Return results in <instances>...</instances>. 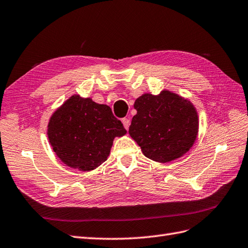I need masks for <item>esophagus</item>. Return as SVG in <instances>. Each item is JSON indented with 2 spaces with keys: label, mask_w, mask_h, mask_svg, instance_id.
I'll return each instance as SVG.
<instances>
[{
  "label": "esophagus",
  "mask_w": 248,
  "mask_h": 248,
  "mask_svg": "<svg viewBox=\"0 0 248 248\" xmlns=\"http://www.w3.org/2000/svg\"><path fill=\"white\" fill-rule=\"evenodd\" d=\"M123 124H124V129L128 130L129 126H130V120H129L128 118H124V119H123Z\"/></svg>",
  "instance_id": "obj_1"
}]
</instances>
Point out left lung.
Here are the masks:
<instances>
[{
	"label": "left lung",
	"mask_w": 248,
	"mask_h": 248,
	"mask_svg": "<svg viewBox=\"0 0 248 248\" xmlns=\"http://www.w3.org/2000/svg\"><path fill=\"white\" fill-rule=\"evenodd\" d=\"M129 134L143 155L158 163L183 157L195 143L200 119L195 106L173 91L157 95L143 93L136 98Z\"/></svg>",
	"instance_id": "left-lung-1"
}]
</instances>
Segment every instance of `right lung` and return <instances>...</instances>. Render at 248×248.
Here are the masks:
<instances>
[{"label": "right lung", "instance_id": "add662e5", "mask_svg": "<svg viewBox=\"0 0 248 248\" xmlns=\"http://www.w3.org/2000/svg\"><path fill=\"white\" fill-rule=\"evenodd\" d=\"M46 134L61 162L80 171H91L108 159L113 140L126 131L109 106L74 94L53 112Z\"/></svg>", "mask_w": 248, "mask_h": 248}]
</instances>
